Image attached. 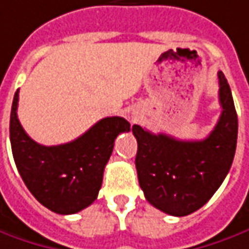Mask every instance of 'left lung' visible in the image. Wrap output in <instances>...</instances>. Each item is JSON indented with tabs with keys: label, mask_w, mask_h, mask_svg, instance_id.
Instances as JSON below:
<instances>
[{
	"label": "left lung",
	"mask_w": 249,
	"mask_h": 249,
	"mask_svg": "<svg viewBox=\"0 0 249 249\" xmlns=\"http://www.w3.org/2000/svg\"><path fill=\"white\" fill-rule=\"evenodd\" d=\"M217 125L203 140H178L154 135L140 125L132 132L138 140L136 170L148 202L174 217L199 210L211 199L231 166L237 144V113L228 80L219 71Z\"/></svg>",
	"instance_id": "left-lung-1"
}]
</instances>
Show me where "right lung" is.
Returning a JSON list of instances; mask_svg holds the SVG:
<instances>
[{
  "mask_svg": "<svg viewBox=\"0 0 249 249\" xmlns=\"http://www.w3.org/2000/svg\"><path fill=\"white\" fill-rule=\"evenodd\" d=\"M18 103V89L12 103L9 135L13 160L27 188L57 214H75L89 207L101 189L114 140L131 131V124L123 117H106L73 142L42 146L23 129Z\"/></svg>",
  "mask_w": 249,
  "mask_h": 249,
  "instance_id": "add662e5",
  "label": "right lung"
}]
</instances>
